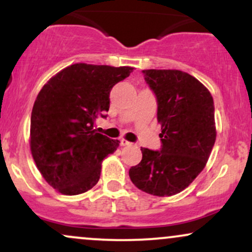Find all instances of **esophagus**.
I'll return each mask as SVG.
<instances>
[{
	"instance_id": "1",
	"label": "esophagus",
	"mask_w": 252,
	"mask_h": 252,
	"mask_svg": "<svg viewBox=\"0 0 252 252\" xmlns=\"http://www.w3.org/2000/svg\"><path fill=\"white\" fill-rule=\"evenodd\" d=\"M121 146H123V147L131 146V143H130L129 141H126V140H124V138H122V140H121Z\"/></svg>"
}]
</instances>
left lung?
<instances>
[{
	"label": "left lung",
	"mask_w": 252,
	"mask_h": 252,
	"mask_svg": "<svg viewBox=\"0 0 252 252\" xmlns=\"http://www.w3.org/2000/svg\"><path fill=\"white\" fill-rule=\"evenodd\" d=\"M158 99L160 152L142 150V160L129 169L138 189L156 196L180 193L206 166L217 137L215 105L196 78L179 70H143Z\"/></svg>",
	"instance_id": "obj_1"
}]
</instances>
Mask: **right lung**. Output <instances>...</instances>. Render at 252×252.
I'll return each mask as SVG.
<instances>
[{"label":"right lung","instance_id":"1","mask_svg":"<svg viewBox=\"0 0 252 252\" xmlns=\"http://www.w3.org/2000/svg\"><path fill=\"white\" fill-rule=\"evenodd\" d=\"M134 67L78 63L48 80L34 102L30 146L37 169L63 195L88 192L100 178L104 158L120 141L94 129L109 111L110 91Z\"/></svg>","mask_w":252,"mask_h":252}]
</instances>
